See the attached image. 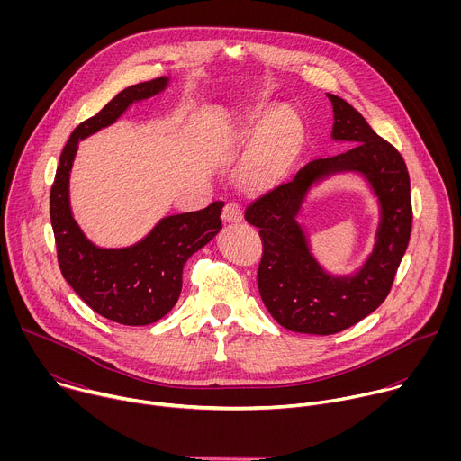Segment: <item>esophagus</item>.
<instances>
[{"label":"esophagus","instance_id":"1","mask_svg":"<svg viewBox=\"0 0 461 461\" xmlns=\"http://www.w3.org/2000/svg\"><path fill=\"white\" fill-rule=\"evenodd\" d=\"M242 221V210L239 204L235 203H228L224 206V212H222V222L228 224V226H233V224H239Z\"/></svg>","mask_w":461,"mask_h":461}]
</instances>
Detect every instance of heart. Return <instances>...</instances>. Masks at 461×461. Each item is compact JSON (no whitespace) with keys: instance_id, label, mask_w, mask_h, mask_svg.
<instances>
[{"instance_id":"obj_1","label":"heart","mask_w":461,"mask_h":461,"mask_svg":"<svg viewBox=\"0 0 461 461\" xmlns=\"http://www.w3.org/2000/svg\"><path fill=\"white\" fill-rule=\"evenodd\" d=\"M306 140L301 116L283 104H258L233 127L230 144L244 151L239 182L248 193L277 187L294 169Z\"/></svg>"}]
</instances>
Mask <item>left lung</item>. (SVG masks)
Masks as SVG:
<instances>
[{
	"mask_svg": "<svg viewBox=\"0 0 461 461\" xmlns=\"http://www.w3.org/2000/svg\"><path fill=\"white\" fill-rule=\"evenodd\" d=\"M334 109L332 140L348 151L304 166L292 182L260 196L246 221L258 228L262 258L257 272L260 299L286 330L330 336L359 322L388 295L407 251L412 206L411 178L402 155L377 137L368 122L343 98L326 93ZM336 174H359L380 206L375 246L364 265L338 276L314 258L298 222L307 194Z\"/></svg>",
	"mask_w": 461,
	"mask_h": 461,
	"instance_id": "8db88e82",
	"label": "left lung"
}]
</instances>
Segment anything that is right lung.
I'll return each instance as SVG.
<instances>
[{
  "label": "right lung",
  "instance_id": "add662e5",
  "mask_svg": "<svg viewBox=\"0 0 461 461\" xmlns=\"http://www.w3.org/2000/svg\"><path fill=\"white\" fill-rule=\"evenodd\" d=\"M167 77L120 91L98 114L82 122L65 144L50 189V224L63 279L96 313L127 326L162 319L178 301L187 258L221 230L224 203L201 212L167 215L139 242L102 248L78 226L71 208L69 180L78 144L113 125L131 105L162 95Z\"/></svg>",
  "mask_w": 461,
  "mask_h": 461
}]
</instances>
